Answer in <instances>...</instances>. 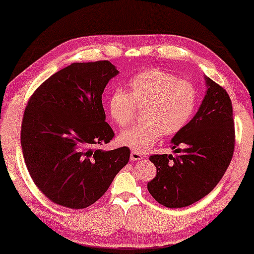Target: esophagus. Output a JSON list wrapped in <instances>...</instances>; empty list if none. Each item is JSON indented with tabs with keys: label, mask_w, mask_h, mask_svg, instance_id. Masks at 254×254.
Here are the masks:
<instances>
[{
	"label": "esophagus",
	"mask_w": 254,
	"mask_h": 254,
	"mask_svg": "<svg viewBox=\"0 0 254 254\" xmlns=\"http://www.w3.org/2000/svg\"><path fill=\"white\" fill-rule=\"evenodd\" d=\"M143 159V155L140 154V153H138V152H131L130 153V160L131 161H139V160H142Z\"/></svg>",
	"instance_id": "obj_1"
}]
</instances>
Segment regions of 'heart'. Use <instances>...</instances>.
<instances>
[{
  "mask_svg": "<svg viewBox=\"0 0 254 254\" xmlns=\"http://www.w3.org/2000/svg\"><path fill=\"white\" fill-rule=\"evenodd\" d=\"M197 105V90L192 83L178 80L172 73L148 68L131 78L128 93L116 89L108 99L111 118L120 127H127L142 109L143 124L132 126L119 135V143L142 153L159 142L162 134L180 131L192 116Z\"/></svg>",
  "mask_w": 254,
  "mask_h": 254,
  "instance_id": "1",
  "label": "heart"
}]
</instances>
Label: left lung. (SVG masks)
Returning <instances> with one entry per match:
<instances>
[{
	"mask_svg": "<svg viewBox=\"0 0 254 254\" xmlns=\"http://www.w3.org/2000/svg\"><path fill=\"white\" fill-rule=\"evenodd\" d=\"M205 80L206 94L197 114L171 140L177 154L149 156L156 176L147 189L169 208L190 206L207 196L233 157L235 131L230 95L209 77Z\"/></svg>",
	"mask_w": 254,
	"mask_h": 254,
	"instance_id": "obj_1",
	"label": "left lung"
}]
</instances>
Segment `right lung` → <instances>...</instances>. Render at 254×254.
I'll use <instances>...</instances> for the list:
<instances>
[{"label":"right lung","instance_id":"add662e5","mask_svg":"<svg viewBox=\"0 0 254 254\" xmlns=\"http://www.w3.org/2000/svg\"><path fill=\"white\" fill-rule=\"evenodd\" d=\"M118 73L109 61L73 63L29 99L21 126L24 162L35 185L57 205H92L129 161L126 146L93 148L115 136L106 123L102 93Z\"/></svg>","mask_w":254,"mask_h":254}]
</instances>
